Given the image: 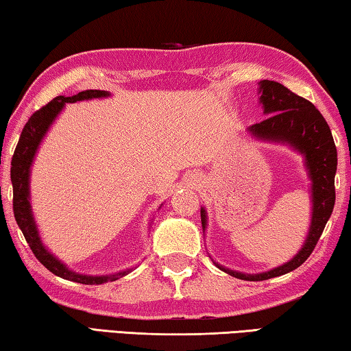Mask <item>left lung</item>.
I'll use <instances>...</instances> for the list:
<instances>
[{
  "mask_svg": "<svg viewBox=\"0 0 351 351\" xmlns=\"http://www.w3.org/2000/svg\"><path fill=\"white\" fill-rule=\"evenodd\" d=\"M258 93H260L263 113L267 118L263 119L261 123L247 128V132L256 140L288 145L303 155L308 177L311 180L309 191H311L313 206L311 223H309L305 243L288 263L267 272L244 274L232 271V269L213 261L221 271L234 278L247 281H263L280 277V275L288 274L302 266L308 260V256L313 254L314 247L332 213L336 200L335 176L337 169V151L331 130L322 113L311 102L292 93L285 85L274 82V80H260ZM200 219H202V230L205 232L206 210L204 206H200Z\"/></svg>",
  "mask_w": 351,
  "mask_h": 351,
  "instance_id": "left-lung-1",
  "label": "left lung"
}]
</instances>
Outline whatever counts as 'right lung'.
Masks as SVG:
<instances>
[{"instance_id": "obj_1", "label": "right lung", "mask_w": 351, "mask_h": 351, "mask_svg": "<svg viewBox=\"0 0 351 351\" xmlns=\"http://www.w3.org/2000/svg\"><path fill=\"white\" fill-rule=\"evenodd\" d=\"M110 93L104 90H85L74 96H57L53 101L48 102L45 107L40 108L29 118L20 135L19 145L15 147L12 166H10V180H12L14 188V216L19 223L20 230L25 234V238L29 244L31 250L34 252L37 260L53 272L57 277L63 280L76 281L82 285H102L107 281H114L118 278L128 275L132 269H125L121 272H114L110 275H85L74 272L73 269L66 266L65 263L60 261L53 252L48 250V247L43 244L42 237L38 233V227L34 219L32 206H31V168L36 158V154L40 147V143L43 141L46 132L49 130L51 125L59 117L60 112L65 108L66 102H77V101H90V99H101V97H108ZM160 208V206H158Z\"/></svg>"}]
</instances>
